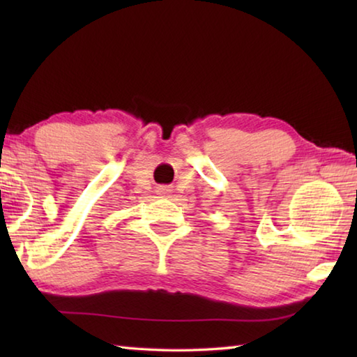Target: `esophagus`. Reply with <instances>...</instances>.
Listing matches in <instances>:
<instances>
[{"instance_id":"esophagus-1","label":"esophagus","mask_w":357,"mask_h":357,"mask_svg":"<svg viewBox=\"0 0 357 357\" xmlns=\"http://www.w3.org/2000/svg\"><path fill=\"white\" fill-rule=\"evenodd\" d=\"M165 190H167V189H165Z\"/></svg>"}]
</instances>
